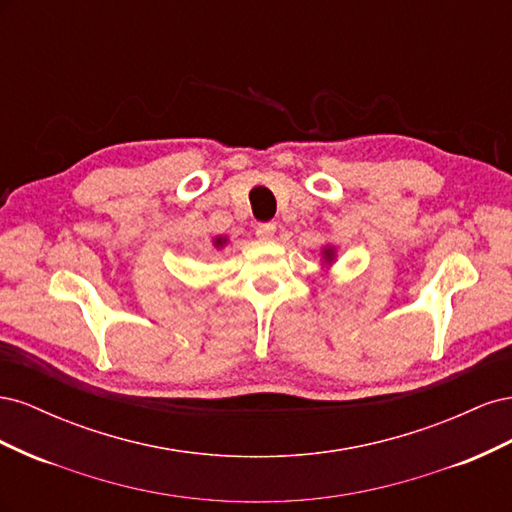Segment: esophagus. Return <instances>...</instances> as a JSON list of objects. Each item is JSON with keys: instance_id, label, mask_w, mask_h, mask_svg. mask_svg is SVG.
<instances>
[{"instance_id": "esophagus-1", "label": "esophagus", "mask_w": 512, "mask_h": 512, "mask_svg": "<svg viewBox=\"0 0 512 512\" xmlns=\"http://www.w3.org/2000/svg\"><path fill=\"white\" fill-rule=\"evenodd\" d=\"M256 235H258V239H265V241L273 239V235H275V224H273V222L258 224V226H256Z\"/></svg>"}]
</instances>
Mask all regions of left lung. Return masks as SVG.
I'll return each instance as SVG.
<instances>
[{"label": "left lung", "mask_w": 512, "mask_h": 512, "mask_svg": "<svg viewBox=\"0 0 512 512\" xmlns=\"http://www.w3.org/2000/svg\"><path fill=\"white\" fill-rule=\"evenodd\" d=\"M337 260V247L333 243H327L322 245L320 250V262H322V269L329 271L333 267V262Z\"/></svg>", "instance_id": "8db88e82"}]
</instances>
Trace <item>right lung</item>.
<instances>
[{
  "instance_id": "right-lung-1",
  "label": "right lung",
  "mask_w": 512,
  "mask_h": 512,
  "mask_svg": "<svg viewBox=\"0 0 512 512\" xmlns=\"http://www.w3.org/2000/svg\"><path fill=\"white\" fill-rule=\"evenodd\" d=\"M228 241H230L228 237L220 235V237H213V239H211V245L215 247V250H222V247H226V245H228Z\"/></svg>"
}]
</instances>
